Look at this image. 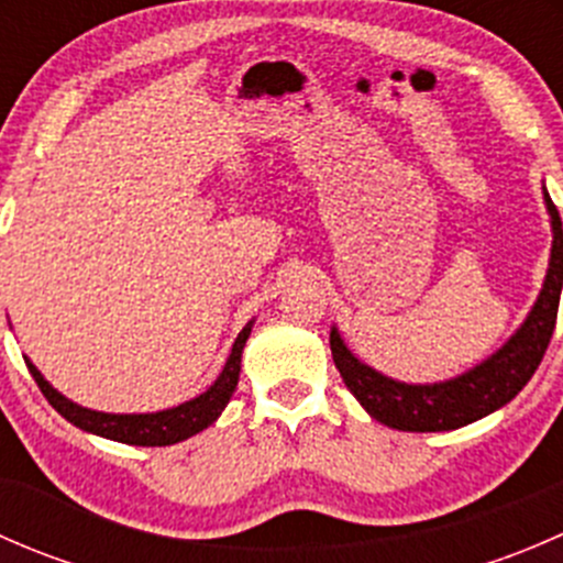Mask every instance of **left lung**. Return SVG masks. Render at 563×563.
<instances>
[{
	"mask_svg": "<svg viewBox=\"0 0 563 563\" xmlns=\"http://www.w3.org/2000/svg\"><path fill=\"white\" fill-rule=\"evenodd\" d=\"M544 203H548L550 225H553V247H550V264L542 291H539L531 313L520 323L518 332L496 354L465 371L463 376L439 384L395 382V378L382 376L371 365L356 360L338 329L332 327L329 345H332L334 365H338L345 387L373 419H378L387 428L408 430V433L457 430L507 406L531 382L533 371L539 367L550 338H553L563 286V229L559 209L550 201L548 190H544Z\"/></svg>",
	"mask_w": 563,
	"mask_h": 563,
	"instance_id": "8db88e82",
	"label": "left lung"
}]
</instances>
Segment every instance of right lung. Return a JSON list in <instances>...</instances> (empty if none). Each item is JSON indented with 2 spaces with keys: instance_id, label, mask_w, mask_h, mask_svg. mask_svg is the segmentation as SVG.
<instances>
[{
  "instance_id": "1",
  "label": "right lung",
  "mask_w": 563,
  "mask_h": 563,
  "mask_svg": "<svg viewBox=\"0 0 563 563\" xmlns=\"http://www.w3.org/2000/svg\"><path fill=\"white\" fill-rule=\"evenodd\" d=\"M250 329H253V321L247 323L240 332V338L234 340V349H231L229 360H225L223 373L218 376V382L212 384L203 395L192 397V400L181 402L176 408H166V411L155 413H103L92 411V408H84L78 402L67 400L65 395H59L48 382L43 378V373L26 360V367H30L32 378L45 395V400L67 419L76 428L87 430V433L103 435V439L119 441V444H133V446H168L176 444V441H185L190 435L201 433L203 428L214 422V419L223 413L225 402L234 395L236 382H240L242 371V349H245Z\"/></svg>"
}]
</instances>
